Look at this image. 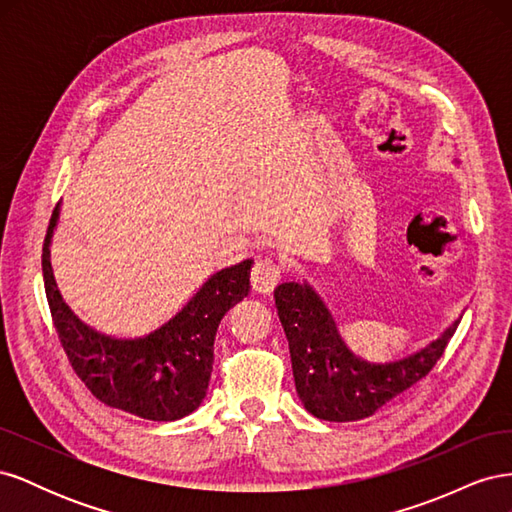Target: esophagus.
<instances>
[{
  "label": "esophagus",
  "mask_w": 512,
  "mask_h": 512,
  "mask_svg": "<svg viewBox=\"0 0 512 512\" xmlns=\"http://www.w3.org/2000/svg\"><path fill=\"white\" fill-rule=\"evenodd\" d=\"M284 275V267L277 265L271 258H262L252 267V286L256 292L267 294L271 292L277 284H280Z\"/></svg>",
  "instance_id": "1"
}]
</instances>
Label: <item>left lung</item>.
Segmentation results:
<instances>
[{
    "label": "left lung",
    "mask_w": 512,
    "mask_h": 512,
    "mask_svg": "<svg viewBox=\"0 0 512 512\" xmlns=\"http://www.w3.org/2000/svg\"><path fill=\"white\" fill-rule=\"evenodd\" d=\"M290 346L294 384L307 412L322 421H361L423 380L440 361L459 320L436 342L408 359L369 365L337 335L335 322L307 284H280L273 292Z\"/></svg>",
    "instance_id": "obj_1"
}]
</instances>
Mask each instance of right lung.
Wrapping results in <instances>:
<instances>
[{"label":"right lung","instance_id":"right-lung-1","mask_svg":"<svg viewBox=\"0 0 512 512\" xmlns=\"http://www.w3.org/2000/svg\"><path fill=\"white\" fill-rule=\"evenodd\" d=\"M57 215L59 207L44 237L42 273L53 327L74 374L102 404L147 421H177L194 412L207 395L220 320L250 292L252 260L211 275L192 301L151 335L113 339L85 327L59 297L49 260Z\"/></svg>","mask_w":512,"mask_h":512}]
</instances>
